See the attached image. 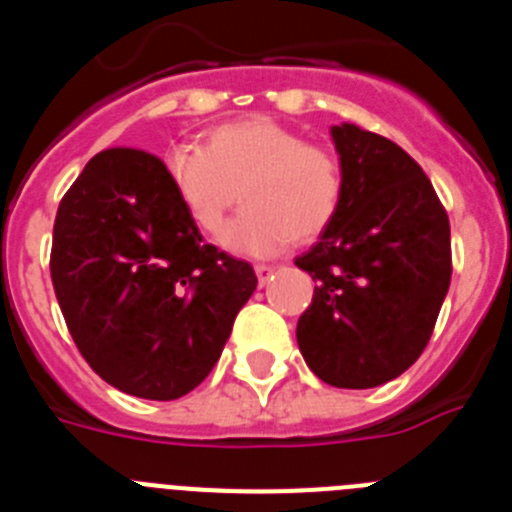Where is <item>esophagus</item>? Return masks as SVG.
Returning <instances> with one entry per match:
<instances>
[{
    "label": "esophagus",
    "mask_w": 512,
    "mask_h": 512,
    "mask_svg": "<svg viewBox=\"0 0 512 512\" xmlns=\"http://www.w3.org/2000/svg\"><path fill=\"white\" fill-rule=\"evenodd\" d=\"M271 274H274V266H269V264H256V277H259L261 287H264V284L269 282Z\"/></svg>",
    "instance_id": "34e87169"
}]
</instances>
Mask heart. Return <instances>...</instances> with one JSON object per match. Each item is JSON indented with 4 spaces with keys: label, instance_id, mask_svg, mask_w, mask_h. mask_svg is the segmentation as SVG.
Segmentation results:
<instances>
[{
    "label": "heart",
    "instance_id": "1",
    "mask_svg": "<svg viewBox=\"0 0 512 512\" xmlns=\"http://www.w3.org/2000/svg\"><path fill=\"white\" fill-rule=\"evenodd\" d=\"M166 174L194 228L212 241H220L241 200L246 210L228 246L256 256L279 251L289 238L315 241L343 202L341 158L269 117L220 125L202 148H174Z\"/></svg>",
    "mask_w": 512,
    "mask_h": 512
}]
</instances>
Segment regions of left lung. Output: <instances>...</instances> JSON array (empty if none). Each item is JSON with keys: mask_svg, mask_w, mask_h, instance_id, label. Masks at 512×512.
<instances>
[{"mask_svg": "<svg viewBox=\"0 0 512 512\" xmlns=\"http://www.w3.org/2000/svg\"><path fill=\"white\" fill-rule=\"evenodd\" d=\"M343 202L295 264L315 292L297 323L323 382L369 390L400 377L428 346L451 284V225L431 179L390 138L333 128Z\"/></svg>", "mask_w": 512, "mask_h": 512, "instance_id": "1", "label": "left lung"}]
</instances>
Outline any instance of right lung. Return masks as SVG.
I'll return each instance as SVG.
<instances>
[{"instance_id":"obj_1","label":"right lung","mask_w":512,"mask_h":512,"mask_svg":"<svg viewBox=\"0 0 512 512\" xmlns=\"http://www.w3.org/2000/svg\"><path fill=\"white\" fill-rule=\"evenodd\" d=\"M51 279L79 354L143 400L192 392L259 284L248 261L202 241L158 156L107 148L63 194Z\"/></svg>"}]
</instances>
